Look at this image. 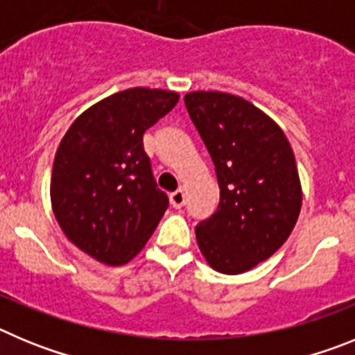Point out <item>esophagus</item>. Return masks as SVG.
Instances as JSON below:
<instances>
[{"mask_svg": "<svg viewBox=\"0 0 355 355\" xmlns=\"http://www.w3.org/2000/svg\"><path fill=\"white\" fill-rule=\"evenodd\" d=\"M171 205L174 206V208H183L184 206V192L183 190H175V192L171 193Z\"/></svg>", "mask_w": 355, "mask_h": 355, "instance_id": "34e87169", "label": "esophagus"}]
</instances>
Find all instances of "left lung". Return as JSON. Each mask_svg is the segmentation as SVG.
<instances>
[{"label":"left lung","instance_id":"left-lung-1","mask_svg":"<svg viewBox=\"0 0 355 355\" xmlns=\"http://www.w3.org/2000/svg\"><path fill=\"white\" fill-rule=\"evenodd\" d=\"M188 115L215 163L220 202L196 227L208 265L243 274L288 240L299 218L302 188L283 130L243 97L190 92Z\"/></svg>","mask_w":355,"mask_h":355}]
</instances>
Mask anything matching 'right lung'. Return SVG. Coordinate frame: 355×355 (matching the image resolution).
I'll use <instances>...</instances> for the list:
<instances>
[{"mask_svg":"<svg viewBox=\"0 0 355 355\" xmlns=\"http://www.w3.org/2000/svg\"><path fill=\"white\" fill-rule=\"evenodd\" d=\"M178 101L171 90H122L85 110L64 135L53 163V213L65 236L97 261L130 263L168 208L142 137Z\"/></svg>","mask_w":355,"mask_h":355,"instance_id":"right-lung-1","label":"right lung"}]
</instances>
